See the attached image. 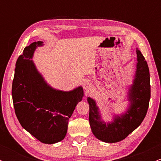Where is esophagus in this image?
<instances>
[{
  "mask_svg": "<svg viewBox=\"0 0 161 161\" xmlns=\"http://www.w3.org/2000/svg\"><path fill=\"white\" fill-rule=\"evenodd\" d=\"M92 86L91 85V83L89 82H85L84 83V89L86 90V92H89L90 90L92 89Z\"/></svg>",
  "mask_w": 161,
  "mask_h": 161,
  "instance_id": "esophagus-1",
  "label": "esophagus"
}]
</instances>
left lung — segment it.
<instances>
[{"instance_id":"left-lung-1","label":"left lung","mask_w":161,"mask_h":161,"mask_svg":"<svg viewBox=\"0 0 161 161\" xmlns=\"http://www.w3.org/2000/svg\"><path fill=\"white\" fill-rule=\"evenodd\" d=\"M137 52V69L134 83L129 90V110L121 116H116L113 123L101 120L93 99L88 97L89 104V124L92 132L101 141L114 143L122 141L139 126L145 119L151 97L150 73L147 61L139 50Z\"/></svg>"}]
</instances>
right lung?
<instances>
[{
    "label": "right lung",
    "mask_w": 161,
    "mask_h": 161,
    "mask_svg": "<svg viewBox=\"0 0 161 161\" xmlns=\"http://www.w3.org/2000/svg\"><path fill=\"white\" fill-rule=\"evenodd\" d=\"M37 45L25 47L16 63L12 85L14 110L22 126L38 141L53 144L65 138L68 122L83 97L82 87L71 92L53 89L44 81L32 60Z\"/></svg>",
    "instance_id": "right-lung-1"
}]
</instances>
